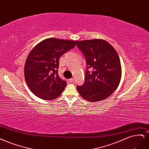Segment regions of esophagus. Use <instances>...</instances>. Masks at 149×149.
Instances as JSON below:
<instances>
[{
    "instance_id": "1",
    "label": "esophagus",
    "mask_w": 149,
    "mask_h": 149,
    "mask_svg": "<svg viewBox=\"0 0 149 149\" xmlns=\"http://www.w3.org/2000/svg\"><path fill=\"white\" fill-rule=\"evenodd\" d=\"M69 81H70V83H73V82L74 81V78H71V79H69Z\"/></svg>"
}]
</instances>
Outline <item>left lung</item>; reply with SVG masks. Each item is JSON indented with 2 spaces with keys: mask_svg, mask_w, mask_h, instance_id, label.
<instances>
[{
  "mask_svg": "<svg viewBox=\"0 0 149 149\" xmlns=\"http://www.w3.org/2000/svg\"><path fill=\"white\" fill-rule=\"evenodd\" d=\"M87 64L84 83L77 86L85 100L98 102L109 97L118 86L121 78V66L116 51L102 39L76 41ZM89 68L93 69L89 72Z\"/></svg>",
  "mask_w": 149,
  "mask_h": 149,
  "instance_id": "8db88e82",
  "label": "left lung"
}]
</instances>
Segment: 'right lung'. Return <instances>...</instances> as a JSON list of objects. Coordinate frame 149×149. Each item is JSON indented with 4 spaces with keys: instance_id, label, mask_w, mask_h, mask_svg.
<instances>
[{
    "instance_id": "right-lung-1",
    "label": "right lung",
    "mask_w": 149,
    "mask_h": 149,
    "mask_svg": "<svg viewBox=\"0 0 149 149\" xmlns=\"http://www.w3.org/2000/svg\"><path fill=\"white\" fill-rule=\"evenodd\" d=\"M76 43L73 40L49 38L31 51L24 65V78L34 95L47 100L60 95L66 81L58 75L59 58L74 48Z\"/></svg>"
}]
</instances>
